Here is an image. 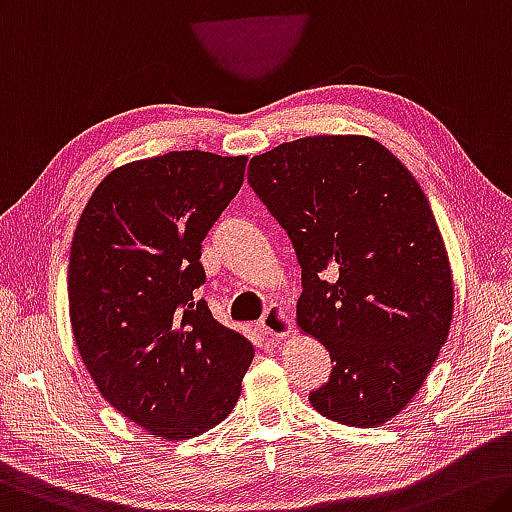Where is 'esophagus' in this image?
<instances>
[{
  "instance_id": "obj_1",
  "label": "esophagus",
  "mask_w": 512,
  "mask_h": 512,
  "mask_svg": "<svg viewBox=\"0 0 512 512\" xmlns=\"http://www.w3.org/2000/svg\"><path fill=\"white\" fill-rule=\"evenodd\" d=\"M259 328H262V332L266 337L271 339H287L291 335V316L289 312L285 310V307H278L273 305L266 310V314L259 319Z\"/></svg>"
}]
</instances>
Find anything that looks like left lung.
I'll return each mask as SVG.
<instances>
[{
	"label": "left lung",
	"instance_id": "obj_1",
	"mask_svg": "<svg viewBox=\"0 0 512 512\" xmlns=\"http://www.w3.org/2000/svg\"><path fill=\"white\" fill-rule=\"evenodd\" d=\"M248 182L303 269L298 328L330 353L314 410L355 428L387 424L424 385L453 316L449 255L424 191L362 134L280 143L250 159Z\"/></svg>",
	"mask_w": 512,
	"mask_h": 512
}]
</instances>
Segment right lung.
<instances>
[{
    "label": "right lung",
    "instance_id": "add662e5",
    "mask_svg": "<svg viewBox=\"0 0 512 512\" xmlns=\"http://www.w3.org/2000/svg\"><path fill=\"white\" fill-rule=\"evenodd\" d=\"M248 157L180 150L104 177L75 230L72 335L100 394L161 440L230 415L253 344L193 298L202 239L243 184Z\"/></svg>",
    "mask_w": 512,
    "mask_h": 512
}]
</instances>
